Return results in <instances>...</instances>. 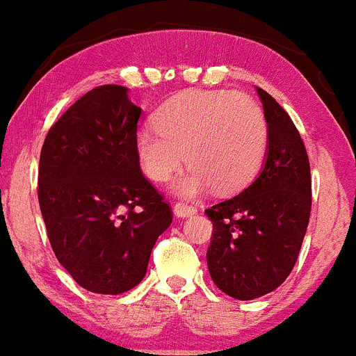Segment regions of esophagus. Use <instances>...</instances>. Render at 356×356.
Masks as SVG:
<instances>
[{
	"label": "esophagus",
	"instance_id": "34e87169",
	"mask_svg": "<svg viewBox=\"0 0 356 356\" xmlns=\"http://www.w3.org/2000/svg\"><path fill=\"white\" fill-rule=\"evenodd\" d=\"M197 212V207L193 205H188V204H175L174 205V214L177 218H188V216L195 214Z\"/></svg>",
	"mask_w": 356,
	"mask_h": 356
}]
</instances>
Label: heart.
<instances>
[{
  "label": "heart",
  "instance_id": "obj_1",
  "mask_svg": "<svg viewBox=\"0 0 356 356\" xmlns=\"http://www.w3.org/2000/svg\"><path fill=\"white\" fill-rule=\"evenodd\" d=\"M156 126L135 135L140 168L151 181L167 182L186 161L191 165L175 189L195 197L214 186L237 193L260 170L267 151V121L258 103L232 91L191 89L158 111Z\"/></svg>",
  "mask_w": 356,
  "mask_h": 356
}]
</instances>
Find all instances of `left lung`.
Segmentation results:
<instances>
[{
    "mask_svg": "<svg viewBox=\"0 0 356 356\" xmlns=\"http://www.w3.org/2000/svg\"><path fill=\"white\" fill-rule=\"evenodd\" d=\"M267 121V156L237 197L212 205L207 267L221 291L253 300L286 281L311 216V168L300 133L284 108L257 88Z\"/></svg>",
    "mask_w": 356,
    "mask_h": 356,
    "instance_id": "1",
    "label": "left lung"
}]
</instances>
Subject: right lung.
Masks as SVG:
<instances>
[{
	"mask_svg": "<svg viewBox=\"0 0 356 356\" xmlns=\"http://www.w3.org/2000/svg\"><path fill=\"white\" fill-rule=\"evenodd\" d=\"M140 115L128 88L99 86L49 129L40 154L38 202L52 251L92 293L137 286L172 223L135 152Z\"/></svg>",
	"mask_w": 356,
	"mask_h": 356,
	"instance_id": "add662e5",
	"label": "right lung"
}]
</instances>
